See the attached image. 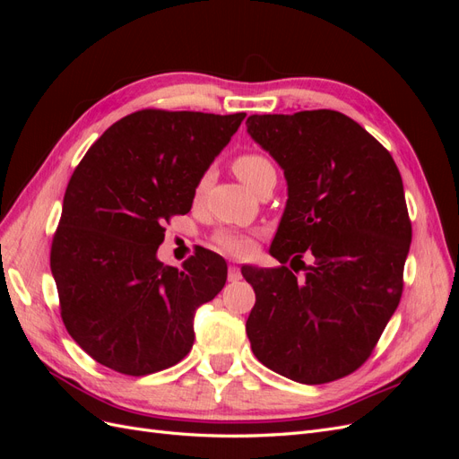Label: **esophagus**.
<instances>
[{
    "instance_id": "34e87169",
    "label": "esophagus",
    "mask_w": 459,
    "mask_h": 459,
    "mask_svg": "<svg viewBox=\"0 0 459 459\" xmlns=\"http://www.w3.org/2000/svg\"><path fill=\"white\" fill-rule=\"evenodd\" d=\"M228 280H230V281H239V280H241V272H239L238 266H235V264H230Z\"/></svg>"
}]
</instances>
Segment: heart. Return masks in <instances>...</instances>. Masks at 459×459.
<instances>
[{"mask_svg":"<svg viewBox=\"0 0 459 459\" xmlns=\"http://www.w3.org/2000/svg\"><path fill=\"white\" fill-rule=\"evenodd\" d=\"M233 170H235V174H238V178L241 179L243 184H247L248 187H253V184L256 182L258 178H262L266 172L273 170V166L266 157L258 155V152H245V155L235 159ZM204 184H206V178H203V182L199 184V189H203ZM214 243H216L220 251H226V253L235 255V256L248 255V251H251V247H253L251 238H247L245 233L230 231V230L220 231L214 238Z\"/></svg>","mask_w":459,"mask_h":459,"instance_id":"obj_1","label":"heart"}]
</instances>
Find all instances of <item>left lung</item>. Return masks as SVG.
Returning <instances> with one entry per match:
<instances>
[{"label":"left lung","mask_w":459,"mask_h":459,"mask_svg":"<svg viewBox=\"0 0 459 459\" xmlns=\"http://www.w3.org/2000/svg\"><path fill=\"white\" fill-rule=\"evenodd\" d=\"M247 132L287 179L270 255L300 268L302 252L316 258L302 280L287 266L241 268L256 293L251 349L297 383L341 379L369 358L402 297L411 224L400 172L391 152L337 110L253 115Z\"/></svg>","instance_id":"8db88e82"}]
</instances>
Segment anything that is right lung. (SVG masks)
I'll list each match as a JSON object with an SVG mask.
<instances>
[{
    "label": "right lung",
    "instance_id": "right-lung-1",
    "mask_svg": "<svg viewBox=\"0 0 459 459\" xmlns=\"http://www.w3.org/2000/svg\"><path fill=\"white\" fill-rule=\"evenodd\" d=\"M247 115L145 108L115 122L68 182L51 245L66 331L95 362L124 375L178 364L193 319L228 280L199 248L184 268L157 258L164 221L191 211L201 178Z\"/></svg>",
    "mask_w": 459,
    "mask_h": 459
}]
</instances>
